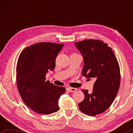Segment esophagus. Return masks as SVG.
<instances>
[{
	"mask_svg": "<svg viewBox=\"0 0 133 133\" xmlns=\"http://www.w3.org/2000/svg\"><path fill=\"white\" fill-rule=\"evenodd\" d=\"M77 90V89L76 88H71V87H68V88H67V91H68L69 92H75Z\"/></svg>",
	"mask_w": 133,
	"mask_h": 133,
	"instance_id": "obj_1",
	"label": "esophagus"
}]
</instances>
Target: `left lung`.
<instances>
[{"label":"left lung","mask_w":133,"mask_h":133,"mask_svg":"<svg viewBox=\"0 0 133 133\" xmlns=\"http://www.w3.org/2000/svg\"><path fill=\"white\" fill-rule=\"evenodd\" d=\"M75 44L83 57L82 76L96 80L91 93L82 90L84 98L78 107L85 114L95 116L111 105L118 93L120 84L118 63L112 49L100 40H84Z\"/></svg>","instance_id":"1"}]
</instances>
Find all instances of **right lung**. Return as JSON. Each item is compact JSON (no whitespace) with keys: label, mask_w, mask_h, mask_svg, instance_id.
<instances>
[{"label":"right lung","mask_w":133,"mask_h":133,"mask_svg":"<svg viewBox=\"0 0 133 133\" xmlns=\"http://www.w3.org/2000/svg\"><path fill=\"white\" fill-rule=\"evenodd\" d=\"M64 44L42 42L27 47L22 51L16 67L18 90L26 105L42 114L57 111L58 99L66 89L46 81V75L53 71L55 60Z\"/></svg>","instance_id":"right-lung-1"}]
</instances>
